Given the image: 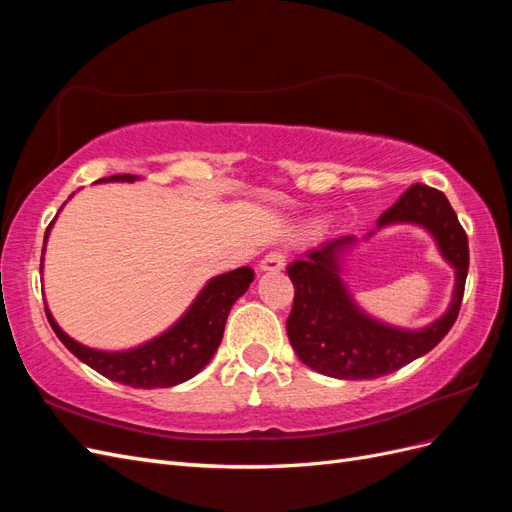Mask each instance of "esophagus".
<instances>
[{
    "instance_id": "obj_1",
    "label": "esophagus",
    "mask_w": 512,
    "mask_h": 512,
    "mask_svg": "<svg viewBox=\"0 0 512 512\" xmlns=\"http://www.w3.org/2000/svg\"><path fill=\"white\" fill-rule=\"evenodd\" d=\"M286 267V254L280 250H273L269 252L265 258L260 260L258 269L260 271H282Z\"/></svg>"
}]
</instances>
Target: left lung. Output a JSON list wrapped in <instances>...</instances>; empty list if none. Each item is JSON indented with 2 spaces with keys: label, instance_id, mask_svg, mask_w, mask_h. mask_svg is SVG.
Segmentation results:
<instances>
[{
  "label": "left lung",
  "instance_id": "left-lung-1",
  "mask_svg": "<svg viewBox=\"0 0 512 512\" xmlns=\"http://www.w3.org/2000/svg\"><path fill=\"white\" fill-rule=\"evenodd\" d=\"M393 224L423 226L436 241L442 258L455 269L451 305L423 329H397L371 318L356 305L342 280V258L356 237L320 243L286 269L294 284V303L286 320L290 346L318 374L339 380H374L393 374L436 348L455 324L470 252L466 230L448 198L429 185L414 183L378 218V230ZM371 235L374 230L367 237Z\"/></svg>",
  "mask_w": 512,
  "mask_h": 512
}]
</instances>
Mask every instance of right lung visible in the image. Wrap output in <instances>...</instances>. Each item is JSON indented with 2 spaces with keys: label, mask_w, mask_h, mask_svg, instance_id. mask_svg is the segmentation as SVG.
Returning a JSON list of instances; mask_svg holds the SVG:
<instances>
[{
  "label": "right lung",
  "mask_w": 512,
  "mask_h": 512,
  "mask_svg": "<svg viewBox=\"0 0 512 512\" xmlns=\"http://www.w3.org/2000/svg\"><path fill=\"white\" fill-rule=\"evenodd\" d=\"M141 177L136 175H113L104 177L100 183L121 181L134 183ZM53 222L44 232V243L49 239ZM44 254V247H42ZM44 258V256H42ZM42 269V267H40ZM254 282V271L250 267H239L222 275H215L207 282V286L198 292V297L173 327L160 333L149 342L119 350H96L76 342L70 335L59 329V324L51 316L46 307V318H49L55 335L61 339L76 359L96 369L104 378L128 384L132 389H166L185 380L194 378L218 350L226 318L230 307L245 290Z\"/></svg>",
  "instance_id": "right-lung-1"
}]
</instances>
